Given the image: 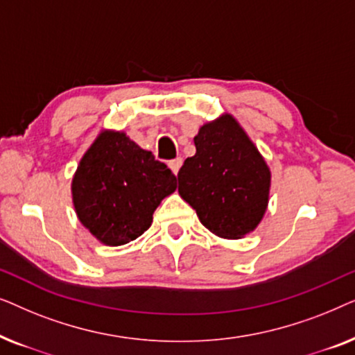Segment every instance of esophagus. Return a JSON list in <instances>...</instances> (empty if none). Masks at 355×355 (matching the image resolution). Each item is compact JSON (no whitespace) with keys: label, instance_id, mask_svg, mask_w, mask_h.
<instances>
[{"label":"esophagus","instance_id":"1","mask_svg":"<svg viewBox=\"0 0 355 355\" xmlns=\"http://www.w3.org/2000/svg\"><path fill=\"white\" fill-rule=\"evenodd\" d=\"M168 166H169V169H171V171H173L174 174H178V173H179V168L182 166V158L171 159V162L168 163Z\"/></svg>","mask_w":355,"mask_h":355}]
</instances>
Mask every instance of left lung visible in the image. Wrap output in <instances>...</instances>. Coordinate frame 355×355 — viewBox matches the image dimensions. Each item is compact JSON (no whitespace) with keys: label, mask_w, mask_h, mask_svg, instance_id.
<instances>
[{"label":"left lung","mask_w":355,"mask_h":355,"mask_svg":"<svg viewBox=\"0 0 355 355\" xmlns=\"http://www.w3.org/2000/svg\"><path fill=\"white\" fill-rule=\"evenodd\" d=\"M197 152L179 169V196L207 230L223 239H242L263 220L271 171L234 116L208 121L193 137Z\"/></svg>","instance_id":"obj_1"}]
</instances>
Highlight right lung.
<instances>
[{
    "instance_id": "add662e5",
    "label": "right lung",
    "mask_w": 355,
    "mask_h": 355,
    "mask_svg": "<svg viewBox=\"0 0 355 355\" xmlns=\"http://www.w3.org/2000/svg\"><path fill=\"white\" fill-rule=\"evenodd\" d=\"M176 176L123 130L101 129L72 176L76 215L101 244L124 245L152 226L153 213L176 191Z\"/></svg>"
}]
</instances>
